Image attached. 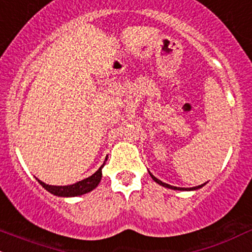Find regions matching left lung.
Returning a JSON list of instances; mask_svg holds the SVG:
<instances>
[{"instance_id": "8db88e82", "label": "left lung", "mask_w": 252, "mask_h": 252, "mask_svg": "<svg viewBox=\"0 0 252 252\" xmlns=\"http://www.w3.org/2000/svg\"><path fill=\"white\" fill-rule=\"evenodd\" d=\"M150 176H152V178H153V180H154L155 182H157V183H159L160 186H162V187H166V188H170V189H175V190H194V189H199V188H201V187H203L204 184H205V183H203V184H201V186H196V187H193V188L184 189V188H180V187H173V186H170V184H167V183H164V182H161V181H160V180H158V178L155 177V176H153L152 173H150Z\"/></svg>"}]
</instances>
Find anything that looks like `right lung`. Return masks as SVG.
<instances>
[{"mask_svg": "<svg viewBox=\"0 0 252 252\" xmlns=\"http://www.w3.org/2000/svg\"><path fill=\"white\" fill-rule=\"evenodd\" d=\"M102 167L103 166H100V167L98 168V171H95V172L93 173L92 176H90L88 178H85V180L79 181V182L74 184H70V186H49V184L43 183L42 181L40 180L37 181L38 183L46 189V190H48L49 193L54 194V195H58V196L82 195V194H86L88 191L93 190V189L99 184L100 180H102Z\"/></svg>", "mask_w": 252, "mask_h": 252, "instance_id": "right-lung-1", "label": "right lung"}]
</instances>
